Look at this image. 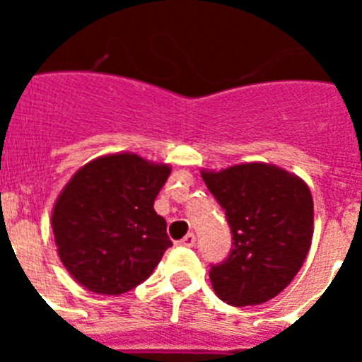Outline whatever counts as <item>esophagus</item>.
I'll return each mask as SVG.
<instances>
[{
	"instance_id": "obj_1",
	"label": "esophagus",
	"mask_w": 362,
	"mask_h": 362,
	"mask_svg": "<svg viewBox=\"0 0 362 362\" xmlns=\"http://www.w3.org/2000/svg\"><path fill=\"white\" fill-rule=\"evenodd\" d=\"M179 245L181 246H194L196 245V235L194 233H187L181 241H179Z\"/></svg>"
}]
</instances>
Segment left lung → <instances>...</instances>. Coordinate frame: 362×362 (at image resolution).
<instances>
[{"instance_id": "1", "label": "left lung", "mask_w": 362, "mask_h": 362, "mask_svg": "<svg viewBox=\"0 0 362 362\" xmlns=\"http://www.w3.org/2000/svg\"><path fill=\"white\" fill-rule=\"evenodd\" d=\"M232 232V248L210 264L212 288L232 306L261 305L283 292L305 263L313 233L310 188L264 163L203 172Z\"/></svg>"}]
</instances>
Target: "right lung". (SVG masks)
<instances>
[{
    "mask_svg": "<svg viewBox=\"0 0 362 362\" xmlns=\"http://www.w3.org/2000/svg\"><path fill=\"white\" fill-rule=\"evenodd\" d=\"M170 175L136 153L86 163L63 188L52 212L57 254L90 292L119 296L150 277L172 241L153 201Z\"/></svg>",
    "mask_w": 362,
    "mask_h": 362,
    "instance_id": "right-lung-1",
    "label": "right lung"
}]
</instances>
